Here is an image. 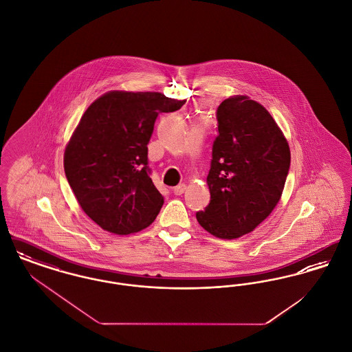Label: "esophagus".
Instances as JSON below:
<instances>
[{
  "label": "esophagus",
  "instance_id": "1",
  "mask_svg": "<svg viewBox=\"0 0 352 352\" xmlns=\"http://www.w3.org/2000/svg\"><path fill=\"white\" fill-rule=\"evenodd\" d=\"M184 190H186V184H178V186H175V187L173 188V192H174V195H182L184 192Z\"/></svg>",
  "mask_w": 352,
  "mask_h": 352
}]
</instances>
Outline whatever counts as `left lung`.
<instances>
[{
	"label": "left lung",
	"instance_id": "obj_1",
	"mask_svg": "<svg viewBox=\"0 0 352 352\" xmlns=\"http://www.w3.org/2000/svg\"><path fill=\"white\" fill-rule=\"evenodd\" d=\"M217 120L207 175L211 199L197 219L207 232L231 240L253 231L280 201L290 151L268 111L247 96L221 101Z\"/></svg>",
	"mask_w": 352,
	"mask_h": 352
}]
</instances>
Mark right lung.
Instances as JSON below:
<instances>
[{
  "label": "right lung",
  "mask_w": 352,
  "mask_h": 352,
  "mask_svg": "<svg viewBox=\"0 0 352 352\" xmlns=\"http://www.w3.org/2000/svg\"><path fill=\"white\" fill-rule=\"evenodd\" d=\"M184 102L113 91L84 112L65 151V173L84 212L102 230L133 234L157 218L164 197L151 181L148 144L158 115Z\"/></svg>",
  "instance_id": "1"
}]
</instances>
